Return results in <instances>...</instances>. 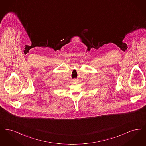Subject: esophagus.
<instances>
[{
	"label": "esophagus",
	"instance_id": "1",
	"mask_svg": "<svg viewBox=\"0 0 146 146\" xmlns=\"http://www.w3.org/2000/svg\"><path fill=\"white\" fill-rule=\"evenodd\" d=\"M77 81H78V80H76V79H74V80H73V82H77Z\"/></svg>",
	"mask_w": 146,
	"mask_h": 146
}]
</instances>
